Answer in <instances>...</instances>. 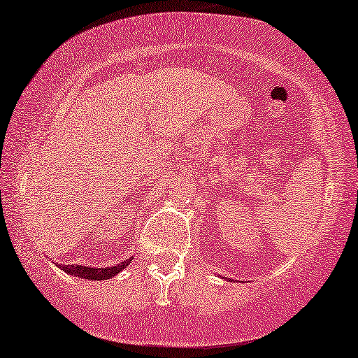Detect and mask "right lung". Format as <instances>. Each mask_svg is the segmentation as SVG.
Returning a JSON list of instances; mask_svg holds the SVG:
<instances>
[{
	"mask_svg": "<svg viewBox=\"0 0 358 358\" xmlns=\"http://www.w3.org/2000/svg\"><path fill=\"white\" fill-rule=\"evenodd\" d=\"M129 261H123V262L117 264V266L107 267V268H101V267L94 268V267H87V266H62V264H60V268L70 275H75V277L97 280L99 282V280H107V278L115 277V275H117L118 272H122L123 268L128 266Z\"/></svg>",
	"mask_w": 358,
	"mask_h": 358,
	"instance_id": "1",
	"label": "right lung"
}]
</instances>
